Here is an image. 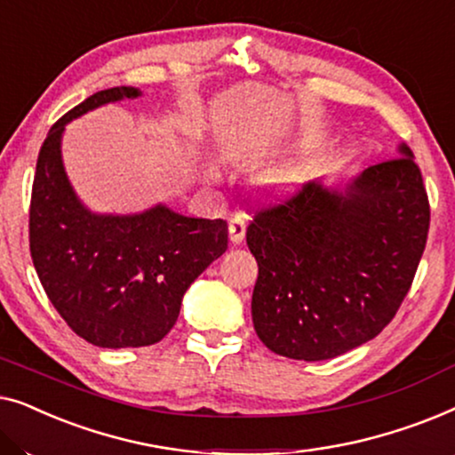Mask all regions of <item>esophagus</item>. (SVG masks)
<instances>
[{"label":"esophagus","instance_id":"obj_1","mask_svg":"<svg viewBox=\"0 0 455 455\" xmlns=\"http://www.w3.org/2000/svg\"><path fill=\"white\" fill-rule=\"evenodd\" d=\"M246 235V215L235 213L232 220H229V240L232 244H240Z\"/></svg>","mask_w":455,"mask_h":455}]
</instances>
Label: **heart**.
Here are the masks:
<instances>
[{"label":"heart","instance_id":"1","mask_svg":"<svg viewBox=\"0 0 455 455\" xmlns=\"http://www.w3.org/2000/svg\"><path fill=\"white\" fill-rule=\"evenodd\" d=\"M288 182H290L288 178H277L275 180V186H283V184H288Z\"/></svg>","mask_w":455,"mask_h":455}]
</instances>
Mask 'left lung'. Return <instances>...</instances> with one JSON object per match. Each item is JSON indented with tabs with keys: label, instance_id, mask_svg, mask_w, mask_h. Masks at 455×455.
<instances>
[{
	"label": "left lung",
	"instance_id": "1",
	"mask_svg": "<svg viewBox=\"0 0 455 455\" xmlns=\"http://www.w3.org/2000/svg\"><path fill=\"white\" fill-rule=\"evenodd\" d=\"M344 190L308 182L254 204L246 244L259 263L252 323L279 356L329 360L394 319L425 252L431 207L406 145Z\"/></svg>",
	"mask_w": 455,
	"mask_h": 455
}]
</instances>
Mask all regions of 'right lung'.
Masks as SVG:
<instances>
[{
	"instance_id": "right-lung-1",
	"label": "right lung",
	"mask_w": 455,
	"mask_h": 455,
	"mask_svg": "<svg viewBox=\"0 0 455 455\" xmlns=\"http://www.w3.org/2000/svg\"><path fill=\"white\" fill-rule=\"evenodd\" d=\"M139 97L132 86L99 91L61 116L43 142L30 195V257L43 290L78 338L99 347L157 344L176 325L188 285L228 251V221L167 207L95 215L74 195L61 164L72 117Z\"/></svg>"
}]
</instances>
